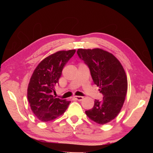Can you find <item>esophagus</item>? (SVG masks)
<instances>
[{"label":"esophagus","mask_w":153,"mask_h":153,"mask_svg":"<svg viewBox=\"0 0 153 153\" xmlns=\"http://www.w3.org/2000/svg\"><path fill=\"white\" fill-rule=\"evenodd\" d=\"M74 98L75 100H78V101H81L83 99V97H81V96H74Z\"/></svg>","instance_id":"esophagus-1"}]
</instances>
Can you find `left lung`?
I'll use <instances>...</instances> for the list:
<instances>
[{
    "instance_id": "1",
    "label": "left lung",
    "mask_w": 153,
    "mask_h": 153,
    "mask_svg": "<svg viewBox=\"0 0 153 153\" xmlns=\"http://www.w3.org/2000/svg\"><path fill=\"white\" fill-rule=\"evenodd\" d=\"M76 52L103 95V99L95 100L93 107L85 111V114L100 125L109 123L120 113L125 100L127 79L124 68L112 53L103 49H79Z\"/></svg>"
}]
</instances>
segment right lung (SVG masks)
I'll list each match as a JSON object with an SVG mask.
<instances>
[{
	"label": "right lung",
	"mask_w": 153,
	"mask_h": 153,
	"mask_svg": "<svg viewBox=\"0 0 153 153\" xmlns=\"http://www.w3.org/2000/svg\"><path fill=\"white\" fill-rule=\"evenodd\" d=\"M75 50L60 51L45 58L33 72L28 87V100L35 116L42 122H49L61 116L70 101L53 95L62 70L74 56Z\"/></svg>",
	"instance_id": "right-lung-1"
}]
</instances>
